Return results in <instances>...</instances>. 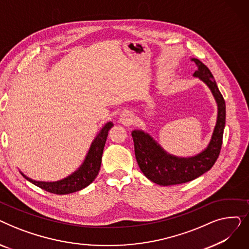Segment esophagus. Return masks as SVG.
I'll list each match as a JSON object with an SVG mask.
<instances>
[{
  "label": "esophagus",
  "instance_id": "1",
  "mask_svg": "<svg viewBox=\"0 0 249 249\" xmlns=\"http://www.w3.org/2000/svg\"><path fill=\"white\" fill-rule=\"evenodd\" d=\"M134 121V116L132 113H130L128 111L123 112L119 118V122L123 124L124 126H130Z\"/></svg>",
  "mask_w": 249,
  "mask_h": 249
}]
</instances>
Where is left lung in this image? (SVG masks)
<instances>
[{"label":"left lung","mask_w":249,"mask_h":249,"mask_svg":"<svg viewBox=\"0 0 249 249\" xmlns=\"http://www.w3.org/2000/svg\"><path fill=\"white\" fill-rule=\"evenodd\" d=\"M197 70L193 76L198 77L209 88L217 104V120L213 133L206 148L188 158H180L168 153L149 133L141 129L132 131L137 163L149 180L160 186L184 184L199 178L216 162L225 128L226 106L215 78L206 65L197 58H191Z\"/></svg>","instance_id":"8db88e82"}]
</instances>
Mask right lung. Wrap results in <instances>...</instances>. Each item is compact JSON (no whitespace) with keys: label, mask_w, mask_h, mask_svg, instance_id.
Here are the masks:
<instances>
[{"label":"right lung","mask_w":249,"mask_h":249,"mask_svg":"<svg viewBox=\"0 0 249 249\" xmlns=\"http://www.w3.org/2000/svg\"><path fill=\"white\" fill-rule=\"evenodd\" d=\"M113 126V122L109 121L101 128V130L94 138L93 142L90 143V146L83 163L77 167L76 171H74L67 178L56 181H41L28 178L21 171L20 174L26 179L32 182L33 185L39 187L44 191L56 195L71 194L87 188L95 180L99 174L105 143H106L109 130Z\"/></svg>","instance_id":"1"}]
</instances>
